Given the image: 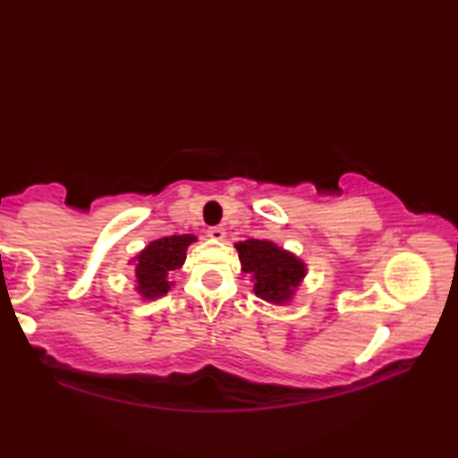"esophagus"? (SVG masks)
Segmentation results:
<instances>
[{"label": "esophagus", "instance_id": "esophagus-1", "mask_svg": "<svg viewBox=\"0 0 458 458\" xmlns=\"http://www.w3.org/2000/svg\"><path fill=\"white\" fill-rule=\"evenodd\" d=\"M208 238H212V240H224V238H226V230H224L222 226L208 228Z\"/></svg>", "mask_w": 458, "mask_h": 458}]
</instances>
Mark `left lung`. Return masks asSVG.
<instances>
[{
	"label": "left lung",
	"mask_w": 458,
	"mask_h": 458,
	"mask_svg": "<svg viewBox=\"0 0 458 458\" xmlns=\"http://www.w3.org/2000/svg\"><path fill=\"white\" fill-rule=\"evenodd\" d=\"M242 274L254 284V293L271 305H287L307 277V264L293 251L271 240L236 242Z\"/></svg>",
	"instance_id": "1"
}]
</instances>
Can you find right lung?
Returning a JSON list of instances; mask_svg holds the SVG:
<instances>
[{"label": "right lung", "instance_id": "1", "mask_svg": "<svg viewBox=\"0 0 458 458\" xmlns=\"http://www.w3.org/2000/svg\"><path fill=\"white\" fill-rule=\"evenodd\" d=\"M194 242H199L194 234L163 236L138 251L130 259V264L135 267V293L143 301H155L167 295L174 285L171 274L182 267L187 250Z\"/></svg>", "mask_w": 458, "mask_h": 458}]
</instances>
